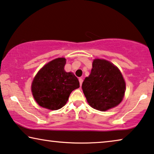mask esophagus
Here are the masks:
<instances>
[{
    "mask_svg": "<svg viewBox=\"0 0 154 154\" xmlns=\"http://www.w3.org/2000/svg\"><path fill=\"white\" fill-rule=\"evenodd\" d=\"M79 81L80 86H82V82H83V79H82V78H79Z\"/></svg>",
    "mask_w": 154,
    "mask_h": 154,
    "instance_id": "esophagus-1",
    "label": "esophagus"
}]
</instances>
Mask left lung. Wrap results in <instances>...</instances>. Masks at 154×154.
Listing matches in <instances>:
<instances>
[{
  "instance_id": "obj_1",
  "label": "left lung",
  "mask_w": 154,
  "mask_h": 154,
  "mask_svg": "<svg viewBox=\"0 0 154 154\" xmlns=\"http://www.w3.org/2000/svg\"><path fill=\"white\" fill-rule=\"evenodd\" d=\"M91 74L82 83L88 104L94 109L106 111L119 104L124 96L125 83L119 70L104 59H95Z\"/></svg>"
}]
</instances>
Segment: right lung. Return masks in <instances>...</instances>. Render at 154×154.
Here are the masks:
<instances>
[{
  "label": "right lung",
  "instance_id": "add662e5",
  "mask_svg": "<svg viewBox=\"0 0 154 154\" xmlns=\"http://www.w3.org/2000/svg\"><path fill=\"white\" fill-rule=\"evenodd\" d=\"M66 60L58 58L45 65L35 77L31 86L33 98L41 107L56 110L63 107L79 82L72 72L64 70Z\"/></svg>",
  "mask_w": 154,
  "mask_h": 154
}]
</instances>
